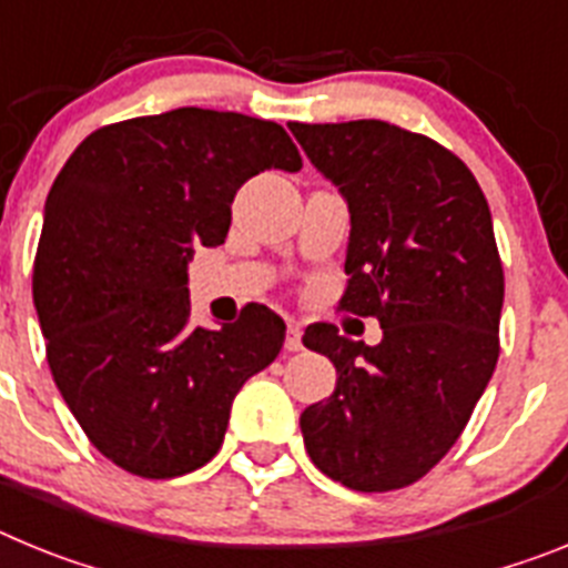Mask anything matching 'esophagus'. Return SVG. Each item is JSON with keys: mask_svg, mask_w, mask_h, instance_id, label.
I'll use <instances>...</instances> for the list:
<instances>
[{"mask_svg": "<svg viewBox=\"0 0 568 568\" xmlns=\"http://www.w3.org/2000/svg\"><path fill=\"white\" fill-rule=\"evenodd\" d=\"M301 335H304V333H301L298 324H295V321H290V324H287V338H284V346H287L290 353H298V349H301Z\"/></svg>", "mask_w": 568, "mask_h": 568, "instance_id": "34e87169", "label": "esophagus"}]
</instances>
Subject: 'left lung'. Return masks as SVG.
I'll return each instance as SVG.
<instances>
[{
    "mask_svg": "<svg viewBox=\"0 0 568 568\" xmlns=\"http://www.w3.org/2000/svg\"><path fill=\"white\" fill-rule=\"evenodd\" d=\"M290 130L349 210L341 307L375 315L381 344L313 324L333 361L327 400L301 413L310 458L355 491L415 484L464 433L498 364L504 307L491 213L458 155L378 119Z\"/></svg>",
    "mask_w": 568,
    "mask_h": 568,
    "instance_id": "1",
    "label": "left lung"
}]
</instances>
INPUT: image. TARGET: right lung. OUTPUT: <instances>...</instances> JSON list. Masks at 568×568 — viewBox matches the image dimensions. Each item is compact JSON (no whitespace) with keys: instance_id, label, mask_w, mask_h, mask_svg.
<instances>
[{"instance_id":"right-lung-1","label":"right lung","mask_w":568,"mask_h":568,"mask_svg":"<svg viewBox=\"0 0 568 568\" xmlns=\"http://www.w3.org/2000/svg\"><path fill=\"white\" fill-rule=\"evenodd\" d=\"M264 170H301L281 124L179 108L99 128L50 187L33 264L50 373L90 444L133 475L207 464L244 381L284 344L261 304L190 324L195 247L224 244L235 193Z\"/></svg>"}]
</instances>
